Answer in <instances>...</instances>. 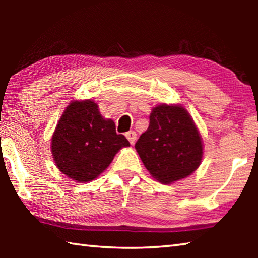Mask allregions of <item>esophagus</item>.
<instances>
[{"instance_id":"esophagus-1","label":"esophagus","mask_w":258,"mask_h":258,"mask_svg":"<svg viewBox=\"0 0 258 258\" xmlns=\"http://www.w3.org/2000/svg\"><path fill=\"white\" fill-rule=\"evenodd\" d=\"M125 137L127 138V140L130 141L131 145H134L135 140H137V133L134 132V131H130V132H127L125 134Z\"/></svg>"}]
</instances>
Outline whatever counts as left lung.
I'll list each match as a JSON object with an SVG mask.
<instances>
[{"instance_id": "8db88e82", "label": "left lung", "mask_w": 258, "mask_h": 258, "mask_svg": "<svg viewBox=\"0 0 258 258\" xmlns=\"http://www.w3.org/2000/svg\"><path fill=\"white\" fill-rule=\"evenodd\" d=\"M149 118L135 149L150 175L164 184L191 175L202 163L203 141L190 113L182 106L163 103Z\"/></svg>"}]
</instances>
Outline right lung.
<instances>
[{"label": "right lung", "instance_id": "add662e5", "mask_svg": "<svg viewBox=\"0 0 258 258\" xmlns=\"http://www.w3.org/2000/svg\"><path fill=\"white\" fill-rule=\"evenodd\" d=\"M92 100L72 101L56 125L51 151L59 171L76 182H89L106 169L130 142L115 123L100 115Z\"/></svg>", "mask_w": 258, "mask_h": 258}]
</instances>
